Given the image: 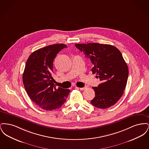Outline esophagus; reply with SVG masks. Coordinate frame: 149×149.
I'll return each mask as SVG.
<instances>
[{
  "mask_svg": "<svg viewBox=\"0 0 149 149\" xmlns=\"http://www.w3.org/2000/svg\"><path fill=\"white\" fill-rule=\"evenodd\" d=\"M80 90H81V91H84V90H85L86 89V87H84V88H78Z\"/></svg>",
  "mask_w": 149,
  "mask_h": 149,
  "instance_id": "1",
  "label": "esophagus"
}]
</instances>
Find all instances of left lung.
<instances>
[{"instance_id":"1","label":"left lung","mask_w":149,"mask_h":149,"mask_svg":"<svg viewBox=\"0 0 149 149\" xmlns=\"http://www.w3.org/2000/svg\"><path fill=\"white\" fill-rule=\"evenodd\" d=\"M77 48L89 58L101 83L93 87L95 96L91 101L94 106L106 109L113 106L122 96L127 84L128 68L120 50L114 46L98 43H78Z\"/></svg>"}]
</instances>
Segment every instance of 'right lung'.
<instances>
[{"label":"right lung","mask_w":149,"mask_h":149,"mask_svg":"<svg viewBox=\"0 0 149 149\" xmlns=\"http://www.w3.org/2000/svg\"><path fill=\"white\" fill-rule=\"evenodd\" d=\"M66 45L55 44L32 53L26 63L23 83L29 98L43 109L52 111L61 107L70 92L53 83V61Z\"/></svg>","instance_id":"add662e5"}]
</instances>
